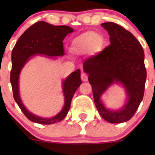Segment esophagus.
<instances>
[{
  "label": "esophagus",
  "instance_id": "1",
  "mask_svg": "<svg viewBox=\"0 0 155 155\" xmlns=\"http://www.w3.org/2000/svg\"><path fill=\"white\" fill-rule=\"evenodd\" d=\"M81 78L83 81H87L88 80V76H87V74H84V73H82V74H81Z\"/></svg>",
  "mask_w": 155,
  "mask_h": 155
}]
</instances>
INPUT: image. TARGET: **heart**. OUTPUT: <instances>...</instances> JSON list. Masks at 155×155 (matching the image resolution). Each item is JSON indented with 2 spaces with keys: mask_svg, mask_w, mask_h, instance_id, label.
<instances>
[{
  "mask_svg": "<svg viewBox=\"0 0 155 155\" xmlns=\"http://www.w3.org/2000/svg\"><path fill=\"white\" fill-rule=\"evenodd\" d=\"M105 41L103 36L95 32L87 31L72 40L70 50L74 54H82L89 51L92 54L99 52L104 48Z\"/></svg>",
  "mask_w": 155,
  "mask_h": 155,
  "instance_id": "obj_1",
  "label": "heart"
}]
</instances>
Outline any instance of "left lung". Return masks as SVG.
<instances>
[{"label":"left lung","mask_w":155,"mask_h":155,"mask_svg":"<svg viewBox=\"0 0 155 155\" xmlns=\"http://www.w3.org/2000/svg\"><path fill=\"white\" fill-rule=\"evenodd\" d=\"M102 27L110 35V44L103 51L84 60L83 69L89 74L96 108L101 116L110 123H122L132 118L143 99L147 79L144 52L136 37L114 22ZM120 82L129 95L122 110H106L100 101L102 93L111 83Z\"/></svg>","instance_id":"1"}]
</instances>
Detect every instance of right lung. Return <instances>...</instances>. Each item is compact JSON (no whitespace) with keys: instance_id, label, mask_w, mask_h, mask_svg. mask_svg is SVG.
Segmentation results:
<instances>
[{"instance_id":"1","label":"right lung","mask_w":155,"mask_h":155,"mask_svg":"<svg viewBox=\"0 0 155 155\" xmlns=\"http://www.w3.org/2000/svg\"><path fill=\"white\" fill-rule=\"evenodd\" d=\"M74 29L68 26H54L44 21H39L24 32L19 37L12 52V71L10 81L15 101L28 120L35 123L51 124L60 122L65 118L70 108L72 97L81 84V72L77 69L63 82L65 105L61 111L52 118H41L30 113L22 104L19 95L18 79L20 71L31 57L35 54L47 56H63L65 54L63 40Z\"/></svg>"}]
</instances>
